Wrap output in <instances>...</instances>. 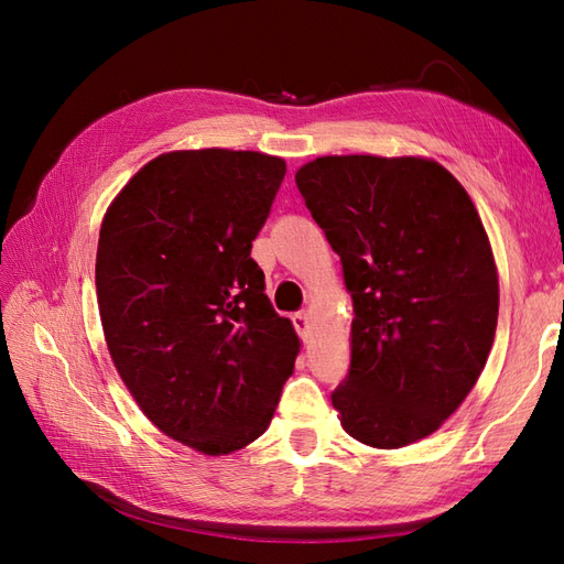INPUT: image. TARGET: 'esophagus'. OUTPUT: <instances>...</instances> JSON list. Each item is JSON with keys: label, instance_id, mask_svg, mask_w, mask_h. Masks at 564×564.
Here are the masks:
<instances>
[{"label": "esophagus", "instance_id": "34e87169", "mask_svg": "<svg viewBox=\"0 0 564 564\" xmlns=\"http://www.w3.org/2000/svg\"><path fill=\"white\" fill-rule=\"evenodd\" d=\"M293 325H295L297 334H301L303 339L310 337V315L307 313H295L293 315Z\"/></svg>", "mask_w": 564, "mask_h": 564}]
</instances>
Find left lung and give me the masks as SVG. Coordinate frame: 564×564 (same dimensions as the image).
<instances>
[{
    "instance_id": "1",
    "label": "left lung",
    "mask_w": 564,
    "mask_h": 564,
    "mask_svg": "<svg viewBox=\"0 0 564 564\" xmlns=\"http://www.w3.org/2000/svg\"><path fill=\"white\" fill-rule=\"evenodd\" d=\"M295 184L354 301L334 410L366 446H410L458 410L492 351L499 275L480 213L426 158L329 154Z\"/></svg>"
}]
</instances>
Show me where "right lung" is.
<instances>
[{"label":"right lung","instance_id":"1","mask_svg":"<svg viewBox=\"0 0 564 564\" xmlns=\"http://www.w3.org/2000/svg\"><path fill=\"white\" fill-rule=\"evenodd\" d=\"M283 176L263 152H164L101 220L97 301L113 366L142 414L198 453L257 441L301 354L249 257Z\"/></svg>","mask_w":564,"mask_h":564}]
</instances>
